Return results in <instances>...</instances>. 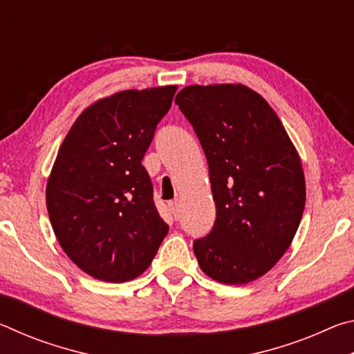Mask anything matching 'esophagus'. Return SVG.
I'll list each match as a JSON object with an SVG mask.
<instances>
[{
	"mask_svg": "<svg viewBox=\"0 0 354 354\" xmlns=\"http://www.w3.org/2000/svg\"><path fill=\"white\" fill-rule=\"evenodd\" d=\"M169 211L171 212L173 218L178 220V217H179V203H178V200L169 203Z\"/></svg>",
	"mask_w": 354,
	"mask_h": 354,
	"instance_id": "esophagus-1",
	"label": "esophagus"
}]
</instances>
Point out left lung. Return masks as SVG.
I'll list each match as a JSON object with an SVG mask.
<instances>
[{"label": "left lung", "mask_w": 354, "mask_h": 354, "mask_svg": "<svg viewBox=\"0 0 354 354\" xmlns=\"http://www.w3.org/2000/svg\"><path fill=\"white\" fill-rule=\"evenodd\" d=\"M175 103L205 149L217 209L194 253L209 278L247 284L295 237L306 203L301 160L277 112L247 86H189Z\"/></svg>", "instance_id": "8db88e82"}]
</instances>
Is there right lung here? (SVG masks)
<instances>
[{"mask_svg":"<svg viewBox=\"0 0 354 354\" xmlns=\"http://www.w3.org/2000/svg\"><path fill=\"white\" fill-rule=\"evenodd\" d=\"M176 86L101 98L65 136L46 184V209L62 250L82 272L124 283L147 270L169 232L142 159Z\"/></svg>","mask_w":354,"mask_h":354,"instance_id":"right-lung-1","label":"right lung"}]
</instances>
